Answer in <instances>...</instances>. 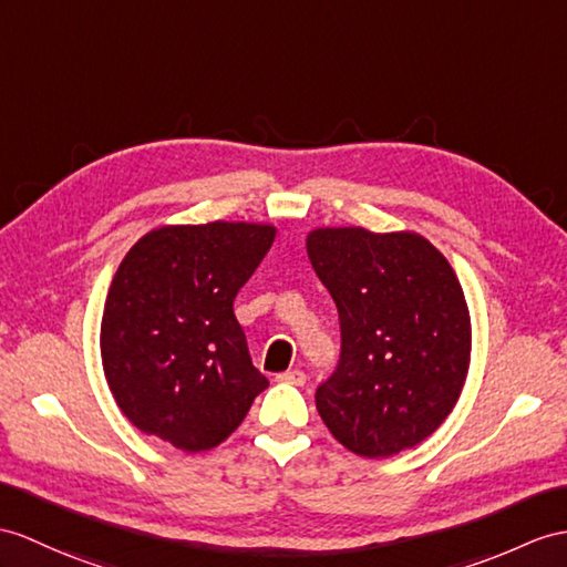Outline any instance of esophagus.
<instances>
[{
    "label": "esophagus",
    "mask_w": 567,
    "mask_h": 567,
    "mask_svg": "<svg viewBox=\"0 0 567 567\" xmlns=\"http://www.w3.org/2000/svg\"><path fill=\"white\" fill-rule=\"evenodd\" d=\"M276 380L284 382V384H296V388H302L308 378H306V372H302V370H286V372H281V375H276Z\"/></svg>",
    "instance_id": "34e87169"
}]
</instances>
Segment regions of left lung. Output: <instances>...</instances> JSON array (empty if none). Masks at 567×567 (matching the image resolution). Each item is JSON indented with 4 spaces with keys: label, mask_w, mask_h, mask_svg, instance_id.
<instances>
[{
    "label": "left lung",
    "mask_w": 567,
    "mask_h": 567,
    "mask_svg": "<svg viewBox=\"0 0 567 567\" xmlns=\"http://www.w3.org/2000/svg\"><path fill=\"white\" fill-rule=\"evenodd\" d=\"M306 245L341 327L339 365L315 392L324 425L370 460L416 447L450 416L468 372L460 279L419 233L315 228Z\"/></svg>",
    "instance_id": "left-lung-1"
}]
</instances>
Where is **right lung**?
Segmentation results:
<instances>
[{
  "instance_id": "1",
  "label": "right lung",
  "mask_w": 567,
  "mask_h": 567,
  "mask_svg": "<svg viewBox=\"0 0 567 567\" xmlns=\"http://www.w3.org/2000/svg\"><path fill=\"white\" fill-rule=\"evenodd\" d=\"M269 224L163 226L110 284L101 358L107 388L142 433L185 452L224 443L269 380L233 312L274 243Z\"/></svg>"
}]
</instances>
